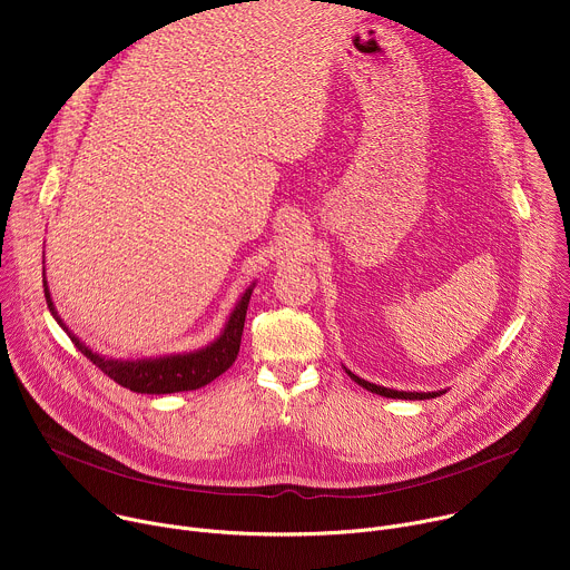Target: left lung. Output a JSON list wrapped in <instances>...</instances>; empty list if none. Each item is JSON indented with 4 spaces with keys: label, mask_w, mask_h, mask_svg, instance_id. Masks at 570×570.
<instances>
[{
    "label": "left lung",
    "mask_w": 570,
    "mask_h": 570,
    "mask_svg": "<svg viewBox=\"0 0 570 570\" xmlns=\"http://www.w3.org/2000/svg\"><path fill=\"white\" fill-rule=\"evenodd\" d=\"M347 374H350L352 381H356L361 387H365V390H370V392H376V394H381V396H387V399H435V396L442 394V392H399V390H390V387H383V385H374V383H370V381H363V379H358L356 374H352L350 370H347Z\"/></svg>",
    "instance_id": "8db88e82"
}]
</instances>
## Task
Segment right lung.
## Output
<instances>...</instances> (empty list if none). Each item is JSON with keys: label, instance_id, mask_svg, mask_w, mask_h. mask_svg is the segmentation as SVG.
I'll list each match as a JSON object with an SVG mask.
<instances>
[{"label": "right lung", "instance_id": "obj_1", "mask_svg": "<svg viewBox=\"0 0 570 570\" xmlns=\"http://www.w3.org/2000/svg\"><path fill=\"white\" fill-rule=\"evenodd\" d=\"M253 288L243 293L238 299L234 313L229 315L225 330L218 341L207 345L205 350L191 352V354H176V356H165V358H144V361H112L95 354L88 350L83 343H80L67 327L62 320L58 317L53 302L47 291L45 282V297L51 315L58 320L60 327L67 332L76 350L88 356L92 365H97L104 374H108L115 383L141 392V394H171V392H185V390H198L220 376L238 356L240 347V336H243V322H246V311L250 302Z\"/></svg>", "mask_w": 570, "mask_h": 570}]
</instances>
